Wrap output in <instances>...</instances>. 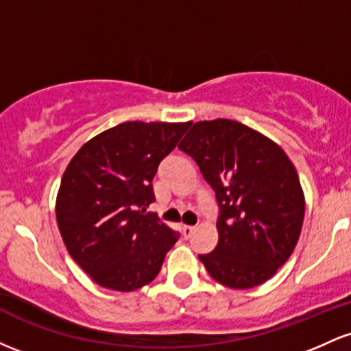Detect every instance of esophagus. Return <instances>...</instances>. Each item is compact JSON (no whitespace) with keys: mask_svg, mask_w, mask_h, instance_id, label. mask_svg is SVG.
<instances>
[{"mask_svg":"<svg viewBox=\"0 0 351 351\" xmlns=\"http://www.w3.org/2000/svg\"><path fill=\"white\" fill-rule=\"evenodd\" d=\"M193 232H195V228H193V226H186V224H184V226L181 228V234L186 237V239H188V237H191Z\"/></svg>","mask_w":351,"mask_h":351,"instance_id":"1","label":"esophagus"}]
</instances>
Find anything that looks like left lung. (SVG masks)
Instances as JSON below:
<instances>
[{
	"mask_svg": "<svg viewBox=\"0 0 351 351\" xmlns=\"http://www.w3.org/2000/svg\"><path fill=\"white\" fill-rule=\"evenodd\" d=\"M178 148L198 165L221 208L215 251L199 261L226 287L264 284L292 256L304 224L305 196L291 158L229 119L193 123Z\"/></svg>",
	"mask_w": 351,
	"mask_h": 351,
	"instance_id": "left-lung-1",
	"label": "left lung"
}]
</instances>
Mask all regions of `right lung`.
Segmentation results:
<instances>
[{
	"instance_id": "1",
	"label": "right lung",
	"mask_w": 351,
	"mask_h": 351,
	"mask_svg": "<svg viewBox=\"0 0 351 351\" xmlns=\"http://www.w3.org/2000/svg\"><path fill=\"white\" fill-rule=\"evenodd\" d=\"M191 122H123L72 156L56 198L67 252L100 287L132 292L158 276L180 234L147 206L156 168Z\"/></svg>"
}]
</instances>
